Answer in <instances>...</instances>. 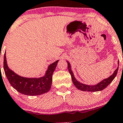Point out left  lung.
Segmentation results:
<instances>
[{
  "label": "left lung",
  "instance_id": "obj_1",
  "mask_svg": "<svg viewBox=\"0 0 123 123\" xmlns=\"http://www.w3.org/2000/svg\"><path fill=\"white\" fill-rule=\"evenodd\" d=\"M67 63H68V68L69 69V72L70 73L71 77H72V82H73L74 85L78 89L80 90V91H88V92H97V91H100L104 89L109 84H110V83L112 82V81L114 80V79L116 78V75L117 74V72H118V67L117 68V69L114 71V72L112 75L110 76L109 78H107V79H104L103 80L100 82L99 83H97V85H85L80 83V82H79V81H78L76 79V78H74V74H73V72L71 70L70 63L68 61H67ZM118 64H119V62H118Z\"/></svg>",
  "mask_w": 123,
  "mask_h": 123
}]
</instances>
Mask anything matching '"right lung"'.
<instances>
[{"label": "right lung", "mask_w": 123, "mask_h": 123, "mask_svg": "<svg viewBox=\"0 0 123 123\" xmlns=\"http://www.w3.org/2000/svg\"><path fill=\"white\" fill-rule=\"evenodd\" d=\"M59 60L50 64L44 76L39 78H24L18 75L8 68L4 54L3 68L7 80L11 86L19 92L25 95L36 96L43 94L50 91L52 83V75Z\"/></svg>", "instance_id": "obj_1"}]
</instances>
